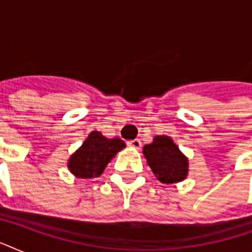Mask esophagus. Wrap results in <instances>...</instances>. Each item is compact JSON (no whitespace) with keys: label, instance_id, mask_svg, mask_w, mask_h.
<instances>
[{"label":"esophagus","instance_id":"obj_1","mask_svg":"<svg viewBox=\"0 0 252 252\" xmlns=\"http://www.w3.org/2000/svg\"><path fill=\"white\" fill-rule=\"evenodd\" d=\"M126 144H128V146H130V148H134V149H140V148H141V141H140L138 138L130 140V141H128Z\"/></svg>","mask_w":252,"mask_h":252}]
</instances>
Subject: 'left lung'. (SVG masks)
Masks as SVG:
<instances>
[{
  "label": "left lung",
  "instance_id": "8db88e82",
  "mask_svg": "<svg viewBox=\"0 0 252 252\" xmlns=\"http://www.w3.org/2000/svg\"><path fill=\"white\" fill-rule=\"evenodd\" d=\"M144 154L159 182L168 184L186 179L188 159L170 137L157 136L152 144L144 146Z\"/></svg>",
  "mask_w": 252,
  "mask_h": 252
}]
</instances>
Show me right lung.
Masks as SVG:
<instances>
[{
    "label": "right lung",
    "instance_id": "obj_1",
    "mask_svg": "<svg viewBox=\"0 0 252 252\" xmlns=\"http://www.w3.org/2000/svg\"><path fill=\"white\" fill-rule=\"evenodd\" d=\"M126 148L120 138H106L100 132H91L80 149L73 154L68 162L69 170L77 178L90 179L99 176L106 168L111 158L119 150Z\"/></svg>",
    "mask_w": 252,
    "mask_h": 252
}]
</instances>
